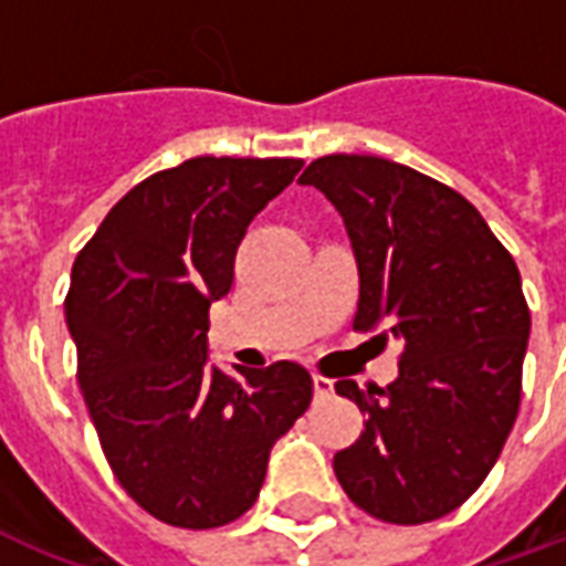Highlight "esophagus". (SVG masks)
I'll return each instance as SVG.
<instances>
[{
	"label": "esophagus",
	"mask_w": 566,
	"mask_h": 566,
	"mask_svg": "<svg viewBox=\"0 0 566 566\" xmlns=\"http://www.w3.org/2000/svg\"><path fill=\"white\" fill-rule=\"evenodd\" d=\"M314 395H317V398H329L332 395V379H326V377H321V374H314Z\"/></svg>",
	"instance_id": "34e87169"
}]
</instances>
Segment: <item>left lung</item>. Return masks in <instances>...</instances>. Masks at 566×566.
<instances>
[{
    "label": "left lung",
    "instance_id": "left-lung-1",
    "mask_svg": "<svg viewBox=\"0 0 566 566\" xmlns=\"http://www.w3.org/2000/svg\"><path fill=\"white\" fill-rule=\"evenodd\" d=\"M338 210L359 266L353 329L400 340L398 379L361 391V437L335 454L344 493L382 523L446 516L484 484L520 412L532 314L523 279L460 192L391 159L329 154L302 171Z\"/></svg>",
    "mask_w": 566,
    "mask_h": 566
}]
</instances>
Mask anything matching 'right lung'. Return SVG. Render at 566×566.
<instances>
[{"label":"right lung","mask_w":566,"mask_h":566,"mask_svg":"<svg viewBox=\"0 0 566 566\" xmlns=\"http://www.w3.org/2000/svg\"><path fill=\"white\" fill-rule=\"evenodd\" d=\"M302 159L192 157L133 187L76 254L64 321L118 484L159 523L219 528L254 504L270 451L312 403L296 361L210 365L207 312L237 245Z\"/></svg>","instance_id":"add662e5"}]
</instances>
